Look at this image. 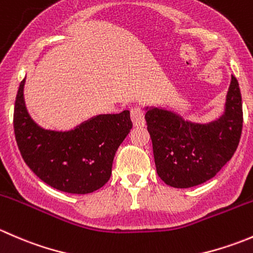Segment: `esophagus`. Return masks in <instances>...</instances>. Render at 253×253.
Wrapping results in <instances>:
<instances>
[{"label": "esophagus", "mask_w": 253, "mask_h": 253, "mask_svg": "<svg viewBox=\"0 0 253 253\" xmlns=\"http://www.w3.org/2000/svg\"><path fill=\"white\" fill-rule=\"evenodd\" d=\"M131 120L133 126L136 127H143L145 125L144 114H143L142 109L138 106H134L131 109Z\"/></svg>", "instance_id": "34e87169"}]
</instances>
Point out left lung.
Masks as SVG:
<instances>
[{
	"label": "left lung",
	"instance_id": "obj_1",
	"mask_svg": "<svg viewBox=\"0 0 253 253\" xmlns=\"http://www.w3.org/2000/svg\"><path fill=\"white\" fill-rule=\"evenodd\" d=\"M145 121L159 177L175 188L211 180L233 158L242 132V100L231 76L225 110L209 124H196L162 108H145Z\"/></svg>",
	"mask_w": 253,
	"mask_h": 253
}]
</instances>
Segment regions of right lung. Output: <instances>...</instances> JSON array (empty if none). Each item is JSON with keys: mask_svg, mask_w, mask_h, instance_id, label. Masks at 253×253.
<instances>
[{"mask_svg": "<svg viewBox=\"0 0 253 253\" xmlns=\"http://www.w3.org/2000/svg\"><path fill=\"white\" fill-rule=\"evenodd\" d=\"M25 78L16 96L13 126L25 164L51 187L85 195L103 187L111 176L115 153L132 128L129 111L96 115L71 131L40 127L24 103Z\"/></svg>", "mask_w": 253, "mask_h": 253, "instance_id": "add662e5", "label": "right lung"}]
</instances>
